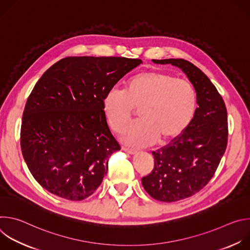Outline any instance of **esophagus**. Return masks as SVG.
Segmentation results:
<instances>
[{
    "label": "esophagus",
    "instance_id": "esophagus-1",
    "mask_svg": "<svg viewBox=\"0 0 250 250\" xmlns=\"http://www.w3.org/2000/svg\"><path fill=\"white\" fill-rule=\"evenodd\" d=\"M123 150L127 152L128 154H135L137 152L135 149H131V148H127V147H123Z\"/></svg>",
    "mask_w": 250,
    "mask_h": 250
}]
</instances>
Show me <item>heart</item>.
<instances>
[{
    "instance_id": "heart-1",
    "label": "heart",
    "mask_w": 250,
    "mask_h": 250,
    "mask_svg": "<svg viewBox=\"0 0 250 250\" xmlns=\"http://www.w3.org/2000/svg\"><path fill=\"white\" fill-rule=\"evenodd\" d=\"M197 108L192 83L160 70L140 72L127 80L124 92L112 88L103 99L111 128L122 133L138 110L140 122L128 127L123 140L132 146H146L157 139L168 142L190 125Z\"/></svg>"
}]
</instances>
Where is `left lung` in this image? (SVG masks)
<instances>
[{"label":"left lung","instance_id":"1","mask_svg":"<svg viewBox=\"0 0 250 250\" xmlns=\"http://www.w3.org/2000/svg\"><path fill=\"white\" fill-rule=\"evenodd\" d=\"M182 69L197 93L193 120L182 134L153 151V170L141 179L155 200L176 202L202 190L215 174L228 145V113L225 102L209 79L193 63L181 59H153Z\"/></svg>","mask_w":250,"mask_h":250}]
</instances>
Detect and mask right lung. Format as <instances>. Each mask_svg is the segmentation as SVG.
<instances>
[{
	"instance_id": "1",
	"label": "right lung",
	"mask_w": 250,
	"mask_h": 250,
	"mask_svg": "<svg viewBox=\"0 0 250 250\" xmlns=\"http://www.w3.org/2000/svg\"><path fill=\"white\" fill-rule=\"evenodd\" d=\"M125 57H66L47 69L32 89L22 115L24 161L45 190L70 201L90 197L121 149L103 99L139 65Z\"/></svg>"
}]
</instances>
